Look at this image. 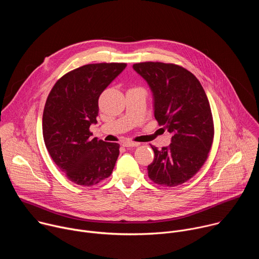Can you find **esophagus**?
Wrapping results in <instances>:
<instances>
[{"label": "esophagus", "mask_w": 259, "mask_h": 259, "mask_svg": "<svg viewBox=\"0 0 259 259\" xmlns=\"http://www.w3.org/2000/svg\"><path fill=\"white\" fill-rule=\"evenodd\" d=\"M139 144H140L139 142H135V141H132V140H127V141H124V142H123V146H125V147L138 146Z\"/></svg>", "instance_id": "obj_1"}]
</instances>
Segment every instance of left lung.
Instances as JSON below:
<instances>
[{
	"mask_svg": "<svg viewBox=\"0 0 259 259\" xmlns=\"http://www.w3.org/2000/svg\"><path fill=\"white\" fill-rule=\"evenodd\" d=\"M133 68L147 82L155 97V118L171 134V143L158 150L147 166L152 181L165 187L187 182L208 159L214 123L207 95L194 73L174 63L145 61Z\"/></svg>",
	"mask_w": 259,
	"mask_h": 259,
	"instance_id": "1",
	"label": "left lung"
}]
</instances>
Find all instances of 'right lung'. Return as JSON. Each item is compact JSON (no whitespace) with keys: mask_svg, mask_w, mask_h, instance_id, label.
<instances>
[{"mask_svg":"<svg viewBox=\"0 0 259 259\" xmlns=\"http://www.w3.org/2000/svg\"><path fill=\"white\" fill-rule=\"evenodd\" d=\"M127 63H90L63 75L51 89L43 113V137L52 160L67 179L91 187L112 174L120 144L92 138L98 98Z\"/></svg>","mask_w":259,"mask_h":259,"instance_id":"add662e5","label":"right lung"}]
</instances>
